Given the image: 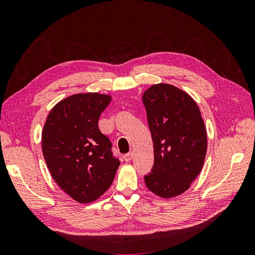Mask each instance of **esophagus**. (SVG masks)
Wrapping results in <instances>:
<instances>
[{
  "label": "esophagus",
  "mask_w": 255,
  "mask_h": 255,
  "mask_svg": "<svg viewBox=\"0 0 255 255\" xmlns=\"http://www.w3.org/2000/svg\"><path fill=\"white\" fill-rule=\"evenodd\" d=\"M123 158H125V160L126 161H130V160H132L133 159V153H128V154H126V155L125 156H123Z\"/></svg>",
  "instance_id": "34e87169"
}]
</instances>
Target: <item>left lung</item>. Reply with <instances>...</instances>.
<instances>
[{
    "mask_svg": "<svg viewBox=\"0 0 255 255\" xmlns=\"http://www.w3.org/2000/svg\"><path fill=\"white\" fill-rule=\"evenodd\" d=\"M154 149L148 189L163 199L184 194L201 172L207 134L201 112L186 91L173 85L154 84L142 95Z\"/></svg>",
    "mask_w": 255,
    "mask_h": 255,
    "instance_id": "obj_1",
    "label": "left lung"
}]
</instances>
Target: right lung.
Instances as JSON below:
<instances>
[{
  "label": "right lung",
  "instance_id": "obj_1",
  "mask_svg": "<svg viewBox=\"0 0 255 255\" xmlns=\"http://www.w3.org/2000/svg\"><path fill=\"white\" fill-rule=\"evenodd\" d=\"M111 95L85 92L59 101L49 113L41 146L49 171L74 201L91 203L110 188L120 161L99 129L101 113Z\"/></svg>",
  "mask_w": 255,
  "mask_h": 255
}]
</instances>
